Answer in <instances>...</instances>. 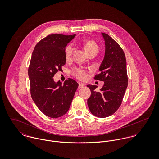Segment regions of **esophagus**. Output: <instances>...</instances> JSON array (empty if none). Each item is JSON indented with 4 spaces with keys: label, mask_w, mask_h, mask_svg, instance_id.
Listing matches in <instances>:
<instances>
[{
    "label": "esophagus",
    "mask_w": 159,
    "mask_h": 159,
    "mask_svg": "<svg viewBox=\"0 0 159 159\" xmlns=\"http://www.w3.org/2000/svg\"><path fill=\"white\" fill-rule=\"evenodd\" d=\"M84 84H83V83H79V86H78V88L79 89H81V88H84Z\"/></svg>",
    "instance_id": "34e87169"
}]
</instances>
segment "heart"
<instances>
[{
    "label": "heart",
    "mask_w": 159,
    "mask_h": 159,
    "mask_svg": "<svg viewBox=\"0 0 159 159\" xmlns=\"http://www.w3.org/2000/svg\"><path fill=\"white\" fill-rule=\"evenodd\" d=\"M84 49L88 53L93 49H98V45L93 40H88L84 42ZM72 52H73V48L71 46L69 45L66 48L65 51H64L65 57L67 60L70 59L72 56ZM73 74L77 78L80 80H84L86 77V74L85 71L81 68H74L73 70Z\"/></svg>",
    "instance_id": "b5f03b06"
}]
</instances>
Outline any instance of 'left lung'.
<instances>
[{
	"instance_id": "1",
	"label": "left lung",
	"mask_w": 159,
	"mask_h": 159,
	"mask_svg": "<svg viewBox=\"0 0 159 159\" xmlns=\"http://www.w3.org/2000/svg\"><path fill=\"white\" fill-rule=\"evenodd\" d=\"M105 45L103 60L99 67L100 73L95 80L104 81L100 92L97 86L88 84L91 91L88 105L91 113L103 118L113 114L119 108L128 86L127 62L123 49L113 39L102 33Z\"/></svg>"
}]
</instances>
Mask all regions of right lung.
I'll list each match as a JSON object with an SVG mask.
<instances>
[{
  "mask_svg": "<svg viewBox=\"0 0 159 159\" xmlns=\"http://www.w3.org/2000/svg\"><path fill=\"white\" fill-rule=\"evenodd\" d=\"M75 34H51L35 46L28 69L30 94L38 108L46 116L57 118L70 108L78 84L68 78L64 84L53 76L66 64L64 51Z\"/></svg>",
  "mask_w": 159,
  "mask_h": 159,
  "instance_id": "obj_1",
  "label": "right lung"
}]
</instances>
